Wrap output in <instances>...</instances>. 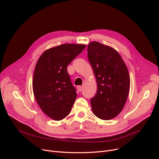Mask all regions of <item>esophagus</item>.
Masks as SVG:
<instances>
[{
    "instance_id": "obj_1",
    "label": "esophagus",
    "mask_w": 159,
    "mask_h": 159,
    "mask_svg": "<svg viewBox=\"0 0 159 159\" xmlns=\"http://www.w3.org/2000/svg\"><path fill=\"white\" fill-rule=\"evenodd\" d=\"M82 88H83V87L82 86H77V89H78L79 91H80H80H82Z\"/></svg>"
}]
</instances>
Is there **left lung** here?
Here are the masks:
<instances>
[{"mask_svg":"<svg viewBox=\"0 0 159 159\" xmlns=\"http://www.w3.org/2000/svg\"><path fill=\"white\" fill-rule=\"evenodd\" d=\"M88 58L97 83V93L91 99L93 112L102 120L112 119L122 110L128 98V68L115 49L96 41L88 44Z\"/></svg>","mask_w":159,"mask_h":159,"instance_id":"1","label":"left lung"}]
</instances>
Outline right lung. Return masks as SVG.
I'll return each mask as SVG.
<instances>
[{
    "label": "right lung",
    "mask_w": 159,
    "mask_h": 159,
    "mask_svg": "<svg viewBox=\"0 0 159 159\" xmlns=\"http://www.w3.org/2000/svg\"><path fill=\"white\" fill-rule=\"evenodd\" d=\"M86 45L66 44L45 51L36 64L33 91L42 110L55 120L64 119L70 113L77 98L67 66Z\"/></svg>",
    "instance_id": "right-lung-1"
}]
</instances>
